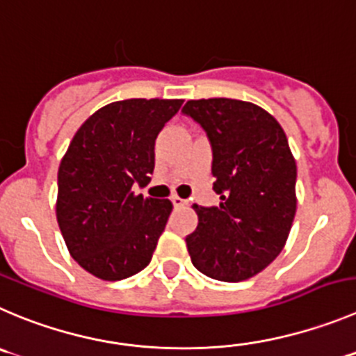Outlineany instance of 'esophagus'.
<instances>
[{
	"mask_svg": "<svg viewBox=\"0 0 356 356\" xmlns=\"http://www.w3.org/2000/svg\"><path fill=\"white\" fill-rule=\"evenodd\" d=\"M171 201H172V204L176 206V208H180V206H187L188 204L187 199H181V197H178V195H175V197H172Z\"/></svg>",
	"mask_w": 356,
	"mask_h": 356,
	"instance_id": "obj_1",
	"label": "esophagus"
}]
</instances>
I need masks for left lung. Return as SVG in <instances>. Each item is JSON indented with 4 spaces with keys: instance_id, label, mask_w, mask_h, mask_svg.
I'll use <instances>...</instances> for the list:
<instances>
[{
    "instance_id": "1",
    "label": "left lung",
    "mask_w": 356,
    "mask_h": 356,
    "mask_svg": "<svg viewBox=\"0 0 356 356\" xmlns=\"http://www.w3.org/2000/svg\"><path fill=\"white\" fill-rule=\"evenodd\" d=\"M213 150L220 204H194L187 236L195 269L220 282H243L266 269L285 246L297 209V165L285 131L253 103L227 97L187 101Z\"/></svg>"
}]
</instances>
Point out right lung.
Instances as JSON below:
<instances>
[{
	"mask_svg": "<svg viewBox=\"0 0 356 356\" xmlns=\"http://www.w3.org/2000/svg\"><path fill=\"white\" fill-rule=\"evenodd\" d=\"M181 99H125L99 108L71 140L57 172L56 215L67 250L104 282L150 264L172 204L136 195L150 181L155 140Z\"/></svg>",
	"mask_w": 356,
	"mask_h": 356,
	"instance_id": "obj_1",
	"label": "right lung"
}]
</instances>
